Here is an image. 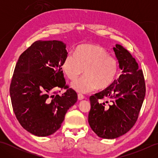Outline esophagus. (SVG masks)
<instances>
[{
  "mask_svg": "<svg viewBox=\"0 0 158 158\" xmlns=\"http://www.w3.org/2000/svg\"><path fill=\"white\" fill-rule=\"evenodd\" d=\"M77 96H78V100H82L84 99V98H85L84 96H83L82 94H79Z\"/></svg>",
  "mask_w": 158,
  "mask_h": 158,
  "instance_id": "1",
  "label": "esophagus"
}]
</instances>
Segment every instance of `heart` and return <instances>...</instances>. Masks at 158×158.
I'll return each mask as SVG.
<instances>
[{
	"label": "heart",
	"instance_id": "heart-1",
	"mask_svg": "<svg viewBox=\"0 0 158 158\" xmlns=\"http://www.w3.org/2000/svg\"><path fill=\"white\" fill-rule=\"evenodd\" d=\"M75 53H68L62 64L63 71L70 80L76 79L84 70L85 75L71 83L74 90L87 94L112 84L118 71V62L105 48L84 44L77 47Z\"/></svg>",
	"mask_w": 158,
	"mask_h": 158
}]
</instances>
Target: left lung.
I'll use <instances>...</instances> for the list:
<instances>
[{
    "label": "left lung",
    "mask_w": 158,
    "mask_h": 158,
    "mask_svg": "<svg viewBox=\"0 0 158 158\" xmlns=\"http://www.w3.org/2000/svg\"><path fill=\"white\" fill-rule=\"evenodd\" d=\"M113 51L122 75L108 88L89 98V126L99 137L106 139H116L132 128L145 96L143 73L135 58L121 45L116 44ZM103 98L110 102L100 103Z\"/></svg>",
    "instance_id": "1"
}]
</instances>
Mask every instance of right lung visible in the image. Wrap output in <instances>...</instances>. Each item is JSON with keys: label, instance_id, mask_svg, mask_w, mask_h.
I'll list each match as a JSON object with an SVG mask.
<instances>
[{"label": "right lung", "instance_id": "1", "mask_svg": "<svg viewBox=\"0 0 158 158\" xmlns=\"http://www.w3.org/2000/svg\"><path fill=\"white\" fill-rule=\"evenodd\" d=\"M61 41H37L19 56L10 85L17 119L28 132L47 136L56 132L77 94L66 85L62 64L68 54ZM64 88L62 96L53 94Z\"/></svg>", "mask_w": 158, "mask_h": 158}]
</instances>
